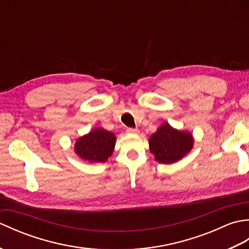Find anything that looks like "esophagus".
<instances>
[{
    "mask_svg": "<svg viewBox=\"0 0 249 249\" xmlns=\"http://www.w3.org/2000/svg\"><path fill=\"white\" fill-rule=\"evenodd\" d=\"M126 133H127V134H138L139 129L138 128H127Z\"/></svg>",
    "mask_w": 249,
    "mask_h": 249,
    "instance_id": "1",
    "label": "esophagus"
}]
</instances>
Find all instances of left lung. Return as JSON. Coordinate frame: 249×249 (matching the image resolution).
<instances>
[{
  "mask_svg": "<svg viewBox=\"0 0 249 249\" xmlns=\"http://www.w3.org/2000/svg\"><path fill=\"white\" fill-rule=\"evenodd\" d=\"M150 151L160 163H173L190 152L194 145L193 135L163 123L150 137Z\"/></svg>",
  "mask_w": 249,
  "mask_h": 249,
  "instance_id": "1",
  "label": "left lung"
}]
</instances>
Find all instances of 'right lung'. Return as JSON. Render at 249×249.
I'll list each match as a JSON object with an SVG mask.
<instances>
[{"mask_svg": "<svg viewBox=\"0 0 249 249\" xmlns=\"http://www.w3.org/2000/svg\"><path fill=\"white\" fill-rule=\"evenodd\" d=\"M115 136L104 128H94L75 143L76 154L89 162H105L112 155Z\"/></svg>", "mask_w": 249, "mask_h": 249, "instance_id": "obj_1", "label": "right lung"}]
</instances>
